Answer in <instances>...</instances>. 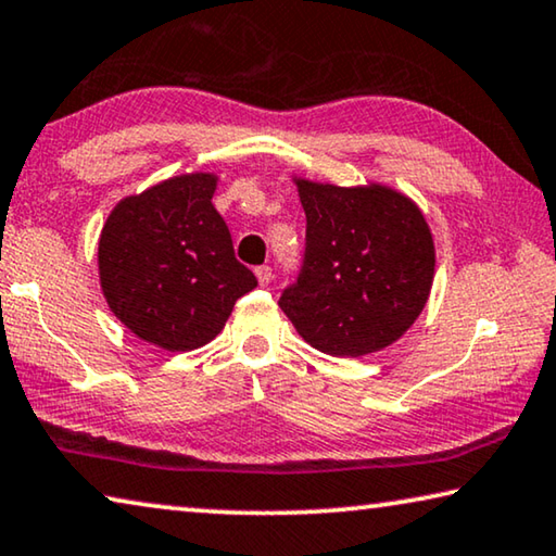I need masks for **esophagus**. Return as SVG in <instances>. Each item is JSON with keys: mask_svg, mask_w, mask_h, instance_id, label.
<instances>
[{"mask_svg": "<svg viewBox=\"0 0 556 556\" xmlns=\"http://www.w3.org/2000/svg\"><path fill=\"white\" fill-rule=\"evenodd\" d=\"M254 275H257V279H260V285H262V287H267L269 281H271V267H267V264H262V267L254 269Z\"/></svg>", "mask_w": 556, "mask_h": 556, "instance_id": "1", "label": "esophagus"}]
</instances>
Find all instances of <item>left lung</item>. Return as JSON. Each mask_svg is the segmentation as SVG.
I'll list each match as a JSON object with an SVG mask.
<instances>
[{"instance_id": "8db88e82", "label": "left lung", "mask_w": 556, "mask_h": 556, "mask_svg": "<svg viewBox=\"0 0 556 556\" xmlns=\"http://www.w3.org/2000/svg\"><path fill=\"white\" fill-rule=\"evenodd\" d=\"M306 247L281 312L314 349L366 356L418 319L435 275V247L416 202L383 185L296 180Z\"/></svg>"}]
</instances>
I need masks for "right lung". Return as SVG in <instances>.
Instances as JSON below:
<instances>
[{
    "label": "right lung",
    "instance_id": "right-lung-1",
    "mask_svg": "<svg viewBox=\"0 0 556 556\" xmlns=\"http://www.w3.org/2000/svg\"><path fill=\"white\" fill-rule=\"evenodd\" d=\"M217 178L192 173L121 200L99 242L101 289L111 312L165 351L215 339L240 296L257 287L237 262L213 205Z\"/></svg>",
    "mask_w": 556,
    "mask_h": 556
}]
</instances>
